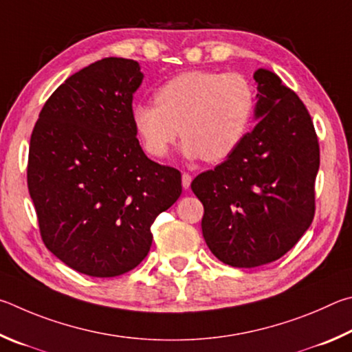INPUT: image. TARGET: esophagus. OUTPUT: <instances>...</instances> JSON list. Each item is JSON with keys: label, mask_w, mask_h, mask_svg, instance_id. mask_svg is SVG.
Instances as JSON below:
<instances>
[{"label": "esophagus", "mask_w": 352, "mask_h": 352, "mask_svg": "<svg viewBox=\"0 0 352 352\" xmlns=\"http://www.w3.org/2000/svg\"><path fill=\"white\" fill-rule=\"evenodd\" d=\"M192 181H193V176L190 175V173H182V187L184 188H188Z\"/></svg>", "instance_id": "34e87169"}]
</instances>
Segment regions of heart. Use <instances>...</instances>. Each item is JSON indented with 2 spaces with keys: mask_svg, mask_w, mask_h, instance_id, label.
Wrapping results in <instances>:
<instances>
[{
  "mask_svg": "<svg viewBox=\"0 0 352 352\" xmlns=\"http://www.w3.org/2000/svg\"><path fill=\"white\" fill-rule=\"evenodd\" d=\"M154 103L134 104L131 111L135 133L151 156L164 157L181 133L184 156L221 162L249 133L256 89L241 72L196 69L165 82Z\"/></svg>",
  "mask_w": 352,
  "mask_h": 352,
  "instance_id": "obj_1",
  "label": "heart"
}]
</instances>
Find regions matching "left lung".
Returning <instances> with one entry per match:
<instances>
[{
    "label": "left lung",
    "mask_w": 352,
    "mask_h": 352,
    "mask_svg": "<svg viewBox=\"0 0 352 352\" xmlns=\"http://www.w3.org/2000/svg\"><path fill=\"white\" fill-rule=\"evenodd\" d=\"M255 119L235 153L201 173L192 190L204 206L202 235L233 267H256L291 250L316 213L320 146L305 103L278 76L254 74Z\"/></svg>",
    "instance_id": "8db88e82"
}]
</instances>
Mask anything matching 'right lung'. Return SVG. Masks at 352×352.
Returning <instances> with one entry per match:
<instances>
[{
    "instance_id": "obj_1",
    "label": "right lung",
    "mask_w": 352,
    "mask_h": 352,
    "mask_svg": "<svg viewBox=\"0 0 352 352\" xmlns=\"http://www.w3.org/2000/svg\"><path fill=\"white\" fill-rule=\"evenodd\" d=\"M142 78L128 58L83 67L52 92L30 135L28 187L43 243L97 278L139 266L154 219L182 193L179 170L148 159L135 138Z\"/></svg>"
}]
</instances>
